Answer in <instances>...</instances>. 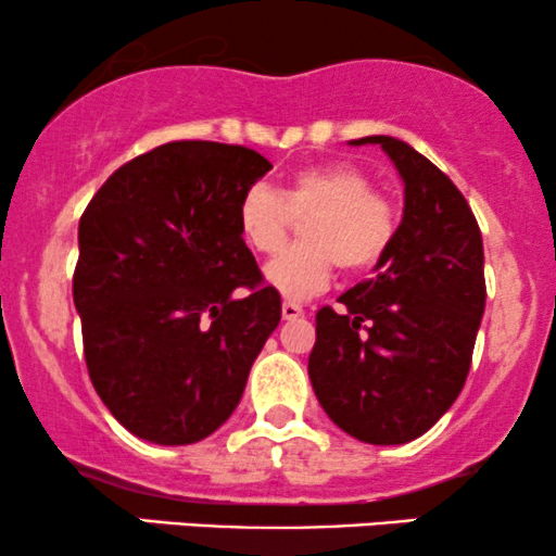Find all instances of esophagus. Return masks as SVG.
<instances>
[{
	"mask_svg": "<svg viewBox=\"0 0 556 556\" xmlns=\"http://www.w3.org/2000/svg\"><path fill=\"white\" fill-rule=\"evenodd\" d=\"M303 316V305L298 303H282V318L285 321H295V318Z\"/></svg>",
	"mask_w": 556,
	"mask_h": 556,
	"instance_id": "esophagus-1",
	"label": "esophagus"
}]
</instances>
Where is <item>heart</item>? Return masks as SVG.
I'll return each mask as SVG.
<instances>
[{"instance_id":"1","label":"heart","mask_w":556,"mask_h":556,"mask_svg":"<svg viewBox=\"0 0 556 556\" xmlns=\"http://www.w3.org/2000/svg\"><path fill=\"white\" fill-rule=\"evenodd\" d=\"M300 245L264 269L271 290L287 300H308L331 282L334 266L348 274L374 269L397 232L394 206L350 164H321L298 172L279 193L253 185L238 203V229L251 251L271 256L285 245L292 222Z\"/></svg>"}]
</instances>
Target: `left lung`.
Listing matches in <instances>:
<instances>
[{
  "instance_id": "8db88e82",
  "label": "left lung",
  "mask_w": 556,
  "mask_h": 556,
  "mask_svg": "<svg viewBox=\"0 0 556 556\" xmlns=\"http://www.w3.org/2000/svg\"><path fill=\"white\" fill-rule=\"evenodd\" d=\"M392 159L405 206L374 277L316 314L311 384L327 416L366 444H405L452 407L470 371L483 305V240L468 201L405 140L368 136Z\"/></svg>"
}]
</instances>
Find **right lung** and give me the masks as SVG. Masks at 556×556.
Masks as SVG:
<instances>
[{"label": "right lung", "instance_id": "obj_1", "mask_svg": "<svg viewBox=\"0 0 556 556\" xmlns=\"http://www.w3.org/2000/svg\"><path fill=\"white\" fill-rule=\"evenodd\" d=\"M269 169L242 146L175 140L114 172L80 216L86 366L138 439L180 446L219 429L282 318L238 229L240 198Z\"/></svg>", "mask_w": 556, "mask_h": 556}]
</instances>
